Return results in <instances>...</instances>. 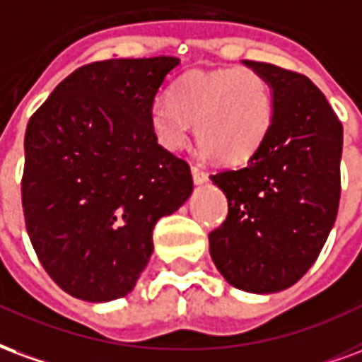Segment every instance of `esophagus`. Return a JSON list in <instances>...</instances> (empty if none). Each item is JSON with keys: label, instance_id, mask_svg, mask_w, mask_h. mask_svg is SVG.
Wrapping results in <instances>:
<instances>
[{"label": "esophagus", "instance_id": "esophagus-1", "mask_svg": "<svg viewBox=\"0 0 362 362\" xmlns=\"http://www.w3.org/2000/svg\"><path fill=\"white\" fill-rule=\"evenodd\" d=\"M191 173H192V181H194V185H204L208 181L206 171H202L200 168H197V165H192Z\"/></svg>", "mask_w": 362, "mask_h": 362}]
</instances>
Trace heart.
<instances>
[{
  "label": "heart",
  "mask_w": 362,
  "mask_h": 362,
  "mask_svg": "<svg viewBox=\"0 0 362 362\" xmlns=\"http://www.w3.org/2000/svg\"><path fill=\"white\" fill-rule=\"evenodd\" d=\"M274 104L264 76L252 69L191 71L170 98H156L148 121L165 150H181L197 123V141L223 163L250 160L270 133Z\"/></svg>",
  "instance_id": "obj_1"
}]
</instances>
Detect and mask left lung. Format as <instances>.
I'll list each match as a JSON object with an SVG mask.
<instances>
[{"label": "left lung", "instance_id": "1", "mask_svg": "<svg viewBox=\"0 0 362 362\" xmlns=\"http://www.w3.org/2000/svg\"><path fill=\"white\" fill-rule=\"evenodd\" d=\"M243 63L270 86L272 127L245 168L210 175L228 199V218L208 241L228 284L264 295L297 284L334 228L344 127L305 75Z\"/></svg>", "mask_w": 362, "mask_h": 362}]
</instances>
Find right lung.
Instances as JSON below:
<instances>
[{
  "mask_svg": "<svg viewBox=\"0 0 362 362\" xmlns=\"http://www.w3.org/2000/svg\"><path fill=\"white\" fill-rule=\"evenodd\" d=\"M177 65L165 55L84 65L26 125V231L49 278L76 299L133 291L156 221L191 197V168L158 144L148 121Z\"/></svg>",
  "mask_w": 362,
  "mask_h": 362,
  "instance_id": "obj_1",
  "label": "right lung"
}]
</instances>
